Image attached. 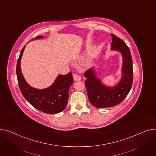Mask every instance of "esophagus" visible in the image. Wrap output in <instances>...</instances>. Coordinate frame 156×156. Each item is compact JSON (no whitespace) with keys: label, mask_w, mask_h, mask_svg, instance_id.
<instances>
[{"label":"esophagus","mask_w":156,"mask_h":156,"mask_svg":"<svg viewBox=\"0 0 156 156\" xmlns=\"http://www.w3.org/2000/svg\"><path fill=\"white\" fill-rule=\"evenodd\" d=\"M73 79L75 81H80L81 80V76H80V75H78L77 73H75L73 75Z\"/></svg>","instance_id":"34e87169"}]
</instances>
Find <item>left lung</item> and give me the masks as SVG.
<instances>
[{
  "instance_id": "8db88e82",
  "label": "left lung",
  "mask_w": 156,
  "mask_h": 156,
  "mask_svg": "<svg viewBox=\"0 0 156 156\" xmlns=\"http://www.w3.org/2000/svg\"><path fill=\"white\" fill-rule=\"evenodd\" d=\"M112 49L120 51L123 57L122 78L115 87L109 88L102 84L93 69L86 71L84 76L88 99L97 108L114 107L120 103L129 93L133 83L132 58L127 45L121 39L112 34Z\"/></svg>"
}]
</instances>
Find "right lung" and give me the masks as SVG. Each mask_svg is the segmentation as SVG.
Wrapping results in <instances>:
<instances>
[{"instance_id":"obj_1","label":"right lung","mask_w":156,"mask_h":156,"mask_svg":"<svg viewBox=\"0 0 156 156\" xmlns=\"http://www.w3.org/2000/svg\"><path fill=\"white\" fill-rule=\"evenodd\" d=\"M38 36L31 40L43 38ZM25 46L23 47L17 59L16 73L18 85L23 97L36 109L46 113L55 114L63 112L69 97V88L73 83L71 72L67 75H59L54 83L48 88L38 90L30 87L25 81L20 69V59Z\"/></svg>"}]
</instances>
